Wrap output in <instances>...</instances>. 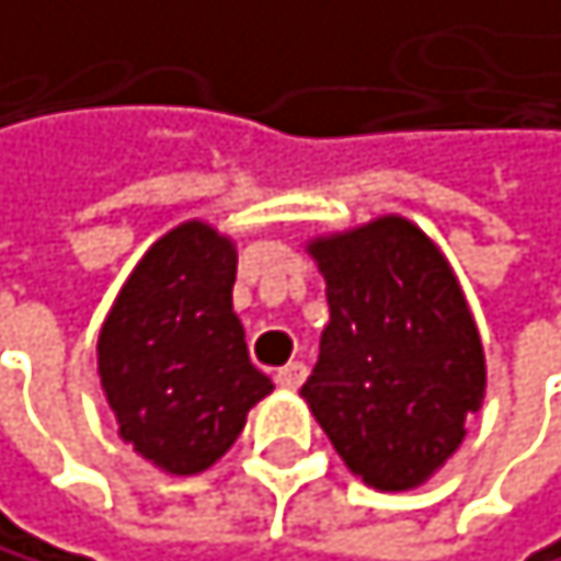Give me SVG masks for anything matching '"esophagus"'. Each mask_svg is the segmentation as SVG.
<instances>
[{
  "instance_id": "34e87169",
  "label": "esophagus",
  "mask_w": 561,
  "mask_h": 561,
  "mask_svg": "<svg viewBox=\"0 0 561 561\" xmlns=\"http://www.w3.org/2000/svg\"><path fill=\"white\" fill-rule=\"evenodd\" d=\"M308 377V366L305 363H287L277 370V387L280 390H298Z\"/></svg>"
}]
</instances>
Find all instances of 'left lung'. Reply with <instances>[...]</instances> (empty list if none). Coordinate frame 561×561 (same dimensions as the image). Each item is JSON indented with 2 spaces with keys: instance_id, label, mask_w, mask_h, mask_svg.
I'll return each instance as SVG.
<instances>
[{
  "instance_id": "1",
  "label": "left lung",
  "mask_w": 561,
  "mask_h": 561,
  "mask_svg": "<svg viewBox=\"0 0 561 561\" xmlns=\"http://www.w3.org/2000/svg\"><path fill=\"white\" fill-rule=\"evenodd\" d=\"M329 325L301 387L350 473L398 493L432 480L486 393V356L459 277L404 215L308 239Z\"/></svg>"
}]
</instances>
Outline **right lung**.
Returning a JSON list of instances; mask_svg holds the SVG:
<instances>
[{"instance_id":"right-lung-1","label":"right lung","mask_w":561,"mask_h":561,"mask_svg":"<svg viewBox=\"0 0 561 561\" xmlns=\"http://www.w3.org/2000/svg\"><path fill=\"white\" fill-rule=\"evenodd\" d=\"M232 284V236L187 219L133 266L102 322V393L119 438L160 473H205L274 390L250 363Z\"/></svg>"}]
</instances>
